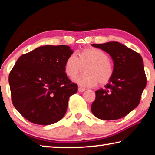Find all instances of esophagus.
Here are the masks:
<instances>
[{
    "instance_id": "34e87169",
    "label": "esophagus",
    "mask_w": 155,
    "mask_h": 155,
    "mask_svg": "<svg viewBox=\"0 0 155 155\" xmlns=\"http://www.w3.org/2000/svg\"><path fill=\"white\" fill-rule=\"evenodd\" d=\"M78 91H79L80 92H83L84 91H85V89L82 87H78Z\"/></svg>"
}]
</instances>
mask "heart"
Wrapping results in <instances>:
<instances>
[{"mask_svg": "<svg viewBox=\"0 0 155 155\" xmlns=\"http://www.w3.org/2000/svg\"><path fill=\"white\" fill-rule=\"evenodd\" d=\"M84 69V74L74 79V82L84 87H92L98 82L107 84L114 75V67L107 53L99 48H84L78 57L71 55L66 58L64 71L70 78H74Z\"/></svg>", "mask_w": 155, "mask_h": 155, "instance_id": "b5f03b06", "label": "heart"}]
</instances>
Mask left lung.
<instances>
[{"mask_svg": "<svg viewBox=\"0 0 155 155\" xmlns=\"http://www.w3.org/2000/svg\"><path fill=\"white\" fill-rule=\"evenodd\" d=\"M111 56L114 75L104 89L95 92L91 110L101 120H117L126 116L139 104L147 84L143 60L138 53L116 41L92 44Z\"/></svg>", "mask_w": 155, "mask_h": 155, "instance_id": "8db88e82", "label": "left lung"}]
</instances>
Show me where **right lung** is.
Returning a JSON list of instances; mask_svg holds the SVG:
<instances>
[{
	"label": "right lung",
	"instance_id": "right-lung-1",
	"mask_svg": "<svg viewBox=\"0 0 155 155\" xmlns=\"http://www.w3.org/2000/svg\"><path fill=\"white\" fill-rule=\"evenodd\" d=\"M73 53L68 46L46 45L18 59L9 75L12 101L29 121L47 126L65 116L69 97L78 92L64 71Z\"/></svg>",
	"mask_w": 155,
	"mask_h": 155
}]
</instances>
